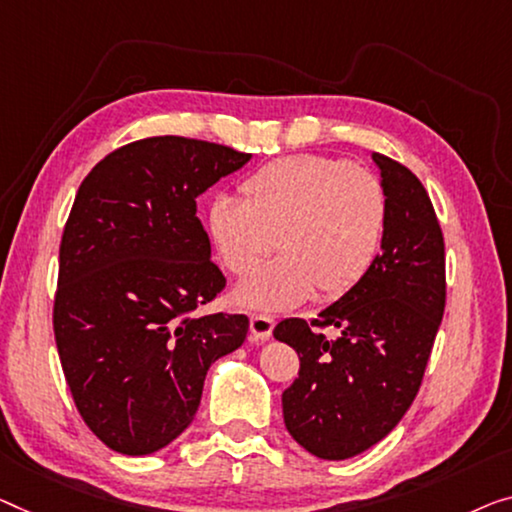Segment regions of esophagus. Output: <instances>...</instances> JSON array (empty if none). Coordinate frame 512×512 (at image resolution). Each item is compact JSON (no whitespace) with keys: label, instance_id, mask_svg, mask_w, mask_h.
Returning a JSON list of instances; mask_svg holds the SVG:
<instances>
[{"label":"esophagus","instance_id":"obj_1","mask_svg":"<svg viewBox=\"0 0 512 512\" xmlns=\"http://www.w3.org/2000/svg\"><path fill=\"white\" fill-rule=\"evenodd\" d=\"M273 326H276V319L269 315H253L250 317V333H253L255 340H269L273 333Z\"/></svg>","mask_w":512,"mask_h":512}]
</instances>
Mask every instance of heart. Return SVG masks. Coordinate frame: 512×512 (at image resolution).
<instances>
[{
	"label": "heart",
	"mask_w": 512,
	"mask_h": 512,
	"mask_svg": "<svg viewBox=\"0 0 512 512\" xmlns=\"http://www.w3.org/2000/svg\"><path fill=\"white\" fill-rule=\"evenodd\" d=\"M243 200L218 195L207 232L220 262L246 276L273 246L282 253L239 282L232 299L250 310H287L319 292L345 294L381 250L388 200L381 181L340 158L299 154L241 183Z\"/></svg>",
	"instance_id": "heart-1"
}]
</instances>
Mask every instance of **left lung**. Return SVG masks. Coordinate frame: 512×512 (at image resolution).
Listing matches in <instances>:
<instances>
[{
	"mask_svg": "<svg viewBox=\"0 0 512 512\" xmlns=\"http://www.w3.org/2000/svg\"><path fill=\"white\" fill-rule=\"evenodd\" d=\"M388 200L381 253L365 278L326 305L312 326L282 319L276 340L301 368L282 393L296 444L322 460L368 451L414 402L446 305L444 236L423 183L393 158L372 154Z\"/></svg>",
	"mask_w": 512,
	"mask_h": 512,
	"instance_id": "1",
	"label": "left lung"
}]
</instances>
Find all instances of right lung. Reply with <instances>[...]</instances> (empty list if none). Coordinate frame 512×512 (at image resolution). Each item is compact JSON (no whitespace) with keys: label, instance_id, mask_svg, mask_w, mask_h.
Returning a JSON list of instances; mask_svg holds the SVG:
<instances>
[{"label":"right lung","instance_id":"obj_1","mask_svg":"<svg viewBox=\"0 0 512 512\" xmlns=\"http://www.w3.org/2000/svg\"><path fill=\"white\" fill-rule=\"evenodd\" d=\"M248 160L223 144L147 137L80 183L52 324L75 407L112 451L172 444L193 423L211 363L246 340V315L193 312L225 287L195 200Z\"/></svg>","mask_w":512,"mask_h":512}]
</instances>
